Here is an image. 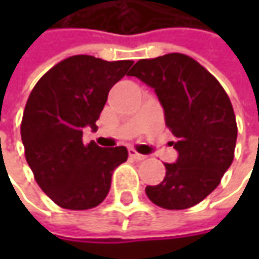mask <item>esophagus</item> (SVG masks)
Segmentation results:
<instances>
[{
    "label": "esophagus",
    "mask_w": 259,
    "mask_h": 259,
    "mask_svg": "<svg viewBox=\"0 0 259 259\" xmlns=\"http://www.w3.org/2000/svg\"><path fill=\"white\" fill-rule=\"evenodd\" d=\"M128 154H130V157H131V158H134V160H137V161H140V160H144L145 158V155L137 153V151H135V150H133V148H130V150H128Z\"/></svg>",
    "instance_id": "esophagus-1"
}]
</instances>
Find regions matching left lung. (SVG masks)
Listing matches in <instances>:
<instances>
[{"label": "left lung", "instance_id": "8db88e82", "mask_svg": "<svg viewBox=\"0 0 259 259\" xmlns=\"http://www.w3.org/2000/svg\"><path fill=\"white\" fill-rule=\"evenodd\" d=\"M128 75L154 89L177 138L171 143L177 161L165 163L161 183L145 187L148 199L170 210L200 203L234 161L238 128L229 96L203 66L182 53L141 59Z\"/></svg>", "mask_w": 259, "mask_h": 259}]
</instances>
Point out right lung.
<instances>
[{"instance_id": "1", "label": "right lung", "mask_w": 259, "mask_h": 259, "mask_svg": "<svg viewBox=\"0 0 259 259\" xmlns=\"http://www.w3.org/2000/svg\"><path fill=\"white\" fill-rule=\"evenodd\" d=\"M134 62L94 56L67 57L35 83L25 104L21 140L37 184L56 204L86 210L104 202L125 147L83 144V128L96 131L111 88Z\"/></svg>"}]
</instances>
